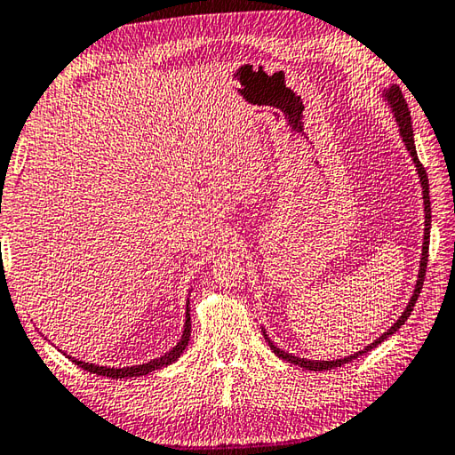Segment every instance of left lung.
I'll return each instance as SVG.
<instances>
[{"instance_id": "8db88e82", "label": "left lung", "mask_w": 455, "mask_h": 455, "mask_svg": "<svg viewBox=\"0 0 455 455\" xmlns=\"http://www.w3.org/2000/svg\"><path fill=\"white\" fill-rule=\"evenodd\" d=\"M382 99L387 100V105L390 107L394 118H396V124H398V131H400V136H402V142L406 144V150L410 154V158H412L414 166H416V172H418V178H419V186H422V196H424V242H422V255H419V269H418V279H416V285H414V291H412V297H410V301L406 305L404 311H402V315L398 316V321L392 324V327L382 332L380 337H376V340H372L371 345L364 347L363 350H356L355 355H348V356H342V358H337V361H308V358H301V356H295L293 353H287V350L279 348L275 342H273L269 339L267 331H263V337L265 340H267L269 348L275 353L279 358H283V361H287L291 364H297L305 368V371H331V368H337V366H342L347 364L350 361H355L356 356H363L364 353H368V350H372L380 345V342L387 340L388 337H392L394 332H396L402 324H404L408 321L410 313L414 311V305L418 301L419 297V291H422V285H424V275H426V265H427V247H430V228H432V208H430V184H427V174L424 166L419 164L418 160V152H416V144H414V128H412V116H410V110H408V105L404 97H402V91L398 84H392V87H387L380 91Z\"/></svg>"}]
</instances>
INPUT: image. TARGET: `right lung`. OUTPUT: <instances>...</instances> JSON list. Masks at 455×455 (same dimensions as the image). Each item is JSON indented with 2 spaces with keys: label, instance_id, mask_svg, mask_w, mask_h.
Segmentation results:
<instances>
[{
  "label": "right lung",
  "instance_id": "1",
  "mask_svg": "<svg viewBox=\"0 0 455 455\" xmlns=\"http://www.w3.org/2000/svg\"><path fill=\"white\" fill-rule=\"evenodd\" d=\"M190 299H188L186 303V321H184V329H182V337H180V340L176 342V345L168 350V353L160 355L158 358H152V361L148 363H142V364H132V366H100V364H94V363H83L79 361V358H75L71 355H65L63 350L61 353L68 358V361H73L76 366H81L83 371L87 372H92L97 376H107V379H136V376H147L148 372H154L158 371V368L162 366H168L176 363L180 356H182V353L188 347V340H190V332H192V319H190Z\"/></svg>",
  "mask_w": 455,
  "mask_h": 455
}]
</instances>
